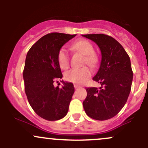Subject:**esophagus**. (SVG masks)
<instances>
[{
	"mask_svg": "<svg viewBox=\"0 0 148 148\" xmlns=\"http://www.w3.org/2000/svg\"><path fill=\"white\" fill-rule=\"evenodd\" d=\"M74 88H75V89H78V88L81 87V86H80L79 84H74Z\"/></svg>",
	"mask_w": 148,
	"mask_h": 148,
	"instance_id": "obj_1",
	"label": "esophagus"
}]
</instances>
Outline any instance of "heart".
I'll return each mask as SVG.
<instances>
[{
	"mask_svg": "<svg viewBox=\"0 0 148 148\" xmlns=\"http://www.w3.org/2000/svg\"><path fill=\"white\" fill-rule=\"evenodd\" d=\"M74 50L84 56V64H87L92 68H95L98 64V58L95 53V48L91 42L85 39H80L72 45ZM58 63L63 69L69 66V56L64 48H62L58 53ZM92 75L91 70L87 66L82 68H74L69 70L64 74L66 81L71 82L82 84Z\"/></svg>",
	"mask_w": 148,
	"mask_h": 148,
	"instance_id": "obj_1",
	"label": "heart"
}]
</instances>
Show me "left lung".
<instances>
[{"instance_id":"1","label":"left lung","mask_w":148,"mask_h":148,"mask_svg":"<svg viewBox=\"0 0 148 148\" xmlns=\"http://www.w3.org/2000/svg\"><path fill=\"white\" fill-rule=\"evenodd\" d=\"M82 36L95 41L102 53L100 67L93 78L101 87L86 88L84 109L94 120H109L120 112L130 92L133 72L130 56L112 36L102 34Z\"/></svg>"}]
</instances>
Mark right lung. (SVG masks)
Returning <instances> with one entry per match:
<instances>
[{"instance_id":"right-lung-1","label":"right lung","mask_w":148,"mask_h":148,"mask_svg":"<svg viewBox=\"0 0 148 148\" xmlns=\"http://www.w3.org/2000/svg\"><path fill=\"white\" fill-rule=\"evenodd\" d=\"M75 36L48 34L31 46L26 55L23 71L25 92L34 111L46 120H60L68 112L74 85L63 82L60 89L54 87L53 83L63 76L58 63L59 50Z\"/></svg>"}]
</instances>
